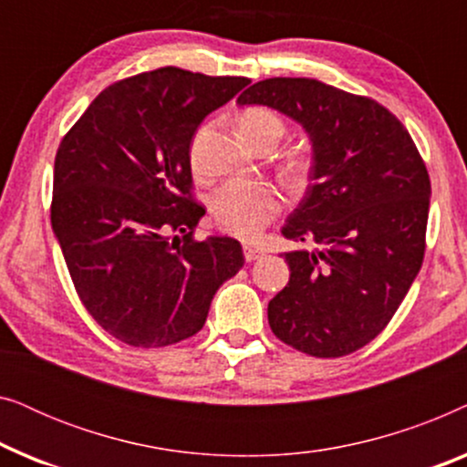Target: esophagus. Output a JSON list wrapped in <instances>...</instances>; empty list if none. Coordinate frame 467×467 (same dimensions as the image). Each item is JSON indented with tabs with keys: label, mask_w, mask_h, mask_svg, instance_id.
Wrapping results in <instances>:
<instances>
[{
	"label": "esophagus",
	"mask_w": 467,
	"mask_h": 467,
	"mask_svg": "<svg viewBox=\"0 0 467 467\" xmlns=\"http://www.w3.org/2000/svg\"><path fill=\"white\" fill-rule=\"evenodd\" d=\"M261 254H264V253H261L257 246L244 244V259H246V261H254V259H259V257H261Z\"/></svg>",
	"instance_id": "esophagus-1"
}]
</instances>
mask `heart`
Instances as JSON below:
<instances>
[{"label": "heart", "instance_id": "obj_1", "mask_svg": "<svg viewBox=\"0 0 467 467\" xmlns=\"http://www.w3.org/2000/svg\"><path fill=\"white\" fill-rule=\"evenodd\" d=\"M238 131L253 146L280 142L285 136V123L276 112L267 108H248L240 114ZM206 130L197 133L191 144V161L197 163L200 157L202 140ZM280 208V197L276 189L257 181H234L223 184L219 193L214 195L213 214L225 232L240 235V238H253L274 219Z\"/></svg>", "mask_w": 467, "mask_h": 467}]
</instances>
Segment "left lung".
<instances>
[{
  "mask_svg": "<svg viewBox=\"0 0 467 467\" xmlns=\"http://www.w3.org/2000/svg\"><path fill=\"white\" fill-rule=\"evenodd\" d=\"M302 127L310 184L283 235L289 283L267 304L276 337L312 357L372 342L423 264L431 184L406 127L374 99L312 78H267L238 98Z\"/></svg>",
  "mask_w": 467,
  "mask_h": 467,
  "instance_id": "obj_1",
  "label": "left lung"
}]
</instances>
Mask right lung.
<instances>
[{
	"instance_id": "add662e5",
	"label": "right lung",
	"mask_w": 467,
	"mask_h": 467,
	"mask_svg": "<svg viewBox=\"0 0 467 467\" xmlns=\"http://www.w3.org/2000/svg\"><path fill=\"white\" fill-rule=\"evenodd\" d=\"M248 82L152 69L101 91L61 140L55 238L88 315L130 347L195 336L214 293L244 265L238 240H193L206 210L189 189L197 127Z\"/></svg>"
}]
</instances>
